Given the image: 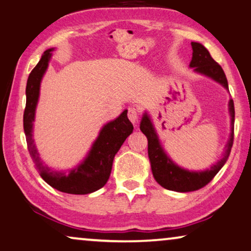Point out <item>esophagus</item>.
<instances>
[{
	"mask_svg": "<svg viewBox=\"0 0 251 251\" xmlns=\"http://www.w3.org/2000/svg\"><path fill=\"white\" fill-rule=\"evenodd\" d=\"M127 116H128V119L131 120V123L133 124V125H135V124L138 123V120H139V112H138V110H136L135 108H129Z\"/></svg>",
	"mask_w": 251,
	"mask_h": 251,
	"instance_id": "1",
	"label": "esophagus"
}]
</instances>
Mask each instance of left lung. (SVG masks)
I'll list each match as a JSON object with an SVG mask.
<instances>
[{
	"label": "left lung",
	"mask_w": 251,
	"mask_h": 251,
	"mask_svg": "<svg viewBox=\"0 0 251 251\" xmlns=\"http://www.w3.org/2000/svg\"><path fill=\"white\" fill-rule=\"evenodd\" d=\"M192 49L193 57L189 63V68L194 69V72L198 73V75H204L206 78L218 82L226 91H228V83H227L225 73H224L222 66L211 57L208 49L199 42H192ZM228 112L230 119V132L227 143L224 147L222 158L211 165V168L203 170V171H190V170L181 168L176 162H173L160 143V139L157 134L155 126H153L151 116L149 115L148 111L143 112L141 123H140V129L148 139V157L150 168H151L153 178L160 186L169 190L185 193L198 190L211 181L213 176L225 165L233 146L235 111L232 99L228 101Z\"/></svg>",
	"instance_id": "obj_1"
}]
</instances>
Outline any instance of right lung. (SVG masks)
<instances>
[{
	"mask_svg": "<svg viewBox=\"0 0 251 251\" xmlns=\"http://www.w3.org/2000/svg\"><path fill=\"white\" fill-rule=\"evenodd\" d=\"M55 48L47 49L38 64L29 73L26 85V108L24 111V132L28 151L41 178L59 192L85 195L102 188L108 181L116 153L127 136L133 132V125L127 118V110H124L113 120H110L100 129L98 138L91 149L75 168L57 171L49 168L41 160L33 139L35 111L40 98V87L43 75L49 66Z\"/></svg>",
	"mask_w": 251,
	"mask_h": 251,
	"instance_id": "right-lung-1",
	"label": "right lung"
}]
</instances>
